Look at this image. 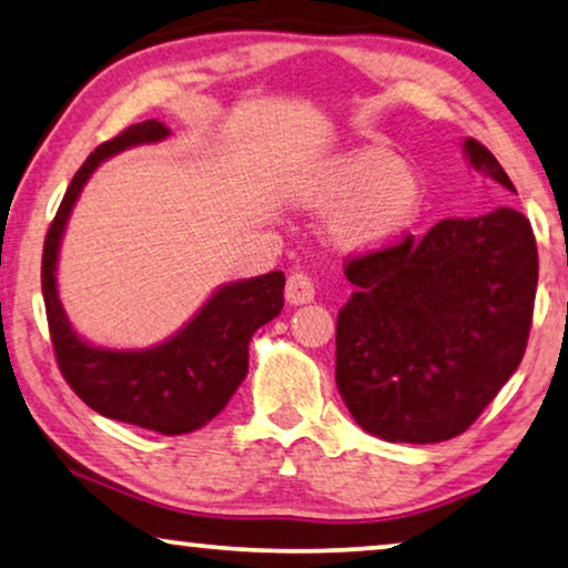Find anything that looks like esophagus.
<instances>
[{
  "label": "esophagus",
  "instance_id": "esophagus-1",
  "mask_svg": "<svg viewBox=\"0 0 568 568\" xmlns=\"http://www.w3.org/2000/svg\"><path fill=\"white\" fill-rule=\"evenodd\" d=\"M313 295H316V285H313L311 275L306 273H295L287 275L285 283V301L293 303V306H303V303H311Z\"/></svg>",
  "mask_w": 568,
  "mask_h": 568
}]
</instances>
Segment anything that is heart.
I'll list each match as a JSON object with an SVG mask.
<instances>
[{
	"instance_id": "obj_1",
	"label": "heart",
	"mask_w": 568,
	"mask_h": 568,
	"mask_svg": "<svg viewBox=\"0 0 568 568\" xmlns=\"http://www.w3.org/2000/svg\"><path fill=\"white\" fill-rule=\"evenodd\" d=\"M311 199L338 206L332 232L344 247L377 250L418 224L426 206L423 178L390 150L367 145L344 152L311 183Z\"/></svg>"
}]
</instances>
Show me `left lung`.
<instances>
[{
	"label": "left lung",
	"instance_id": "obj_1",
	"mask_svg": "<svg viewBox=\"0 0 568 568\" xmlns=\"http://www.w3.org/2000/svg\"><path fill=\"white\" fill-rule=\"evenodd\" d=\"M474 171L515 185L481 142ZM352 298L336 316V387L372 436L438 444L495 400L528 346L538 247L520 211L444 219L423 236L344 262Z\"/></svg>",
	"mask_w": 568,
	"mask_h": 568
}]
</instances>
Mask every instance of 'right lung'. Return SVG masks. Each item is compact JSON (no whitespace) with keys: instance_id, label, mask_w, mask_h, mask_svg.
<instances>
[{"instance_id":"1","label":"right lung","mask_w":568,"mask_h":568,"mask_svg":"<svg viewBox=\"0 0 568 568\" xmlns=\"http://www.w3.org/2000/svg\"><path fill=\"white\" fill-rule=\"evenodd\" d=\"M163 138H168V126L150 120L126 126L91 152L50 222L40 281L55 362L71 390L101 416L163 436H181L219 416L247 377L252 334L283 308L285 275L281 270L219 287L173 338L142 352L99 349L83 342L68 324L55 287L58 247L89 175L114 152Z\"/></svg>"}]
</instances>
